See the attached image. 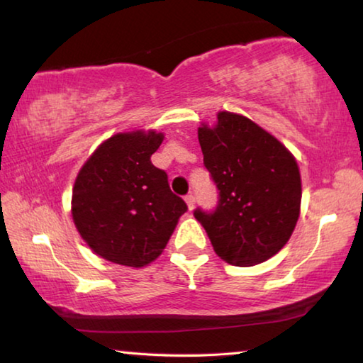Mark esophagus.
Instances as JSON below:
<instances>
[{"instance_id": "34e87169", "label": "esophagus", "mask_w": 363, "mask_h": 363, "mask_svg": "<svg viewBox=\"0 0 363 363\" xmlns=\"http://www.w3.org/2000/svg\"><path fill=\"white\" fill-rule=\"evenodd\" d=\"M186 203H187V206H189V210H194V206H195V196H194L192 194L186 195Z\"/></svg>"}]
</instances>
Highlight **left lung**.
<instances>
[{"label":"left lung","instance_id":"obj_1","mask_svg":"<svg viewBox=\"0 0 363 363\" xmlns=\"http://www.w3.org/2000/svg\"><path fill=\"white\" fill-rule=\"evenodd\" d=\"M203 164L218 189L214 210L194 216L216 255L232 266H255L277 255L299 218L298 163L277 139L247 116L220 112L199 128Z\"/></svg>","mask_w":363,"mask_h":363}]
</instances>
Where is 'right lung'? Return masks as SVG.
Wrapping results in <instances>:
<instances>
[{"label":"right lung","mask_w":363,"mask_h":363,"mask_svg":"<svg viewBox=\"0 0 363 363\" xmlns=\"http://www.w3.org/2000/svg\"><path fill=\"white\" fill-rule=\"evenodd\" d=\"M163 134L120 133L97 147L77 176L72 216L91 250L143 267L162 255L187 205L150 162Z\"/></svg>","instance_id":"1"}]
</instances>
